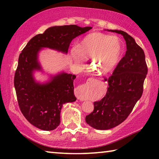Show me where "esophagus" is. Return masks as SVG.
<instances>
[{
	"instance_id": "1",
	"label": "esophagus",
	"mask_w": 159,
	"mask_h": 159,
	"mask_svg": "<svg viewBox=\"0 0 159 159\" xmlns=\"http://www.w3.org/2000/svg\"><path fill=\"white\" fill-rule=\"evenodd\" d=\"M93 79H90L87 80V83H90L92 81ZM86 89V85H82L80 86H78V87L75 89V95L76 96L78 99H79L80 101H83L85 99V90Z\"/></svg>"
}]
</instances>
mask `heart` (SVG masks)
Listing matches in <instances>:
<instances>
[{"mask_svg": "<svg viewBox=\"0 0 159 159\" xmlns=\"http://www.w3.org/2000/svg\"><path fill=\"white\" fill-rule=\"evenodd\" d=\"M123 51L121 39L100 32L85 36L71 54L76 63L82 65L84 59L92 58L91 66L96 71L107 74L114 71L119 64Z\"/></svg>", "mask_w": 159, "mask_h": 159, "instance_id": "b5f03b06", "label": "heart"}]
</instances>
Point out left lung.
<instances>
[{"label": "left lung", "mask_w": 159, "mask_h": 159, "mask_svg": "<svg viewBox=\"0 0 159 159\" xmlns=\"http://www.w3.org/2000/svg\"><path fill=\"white\" fill-rule=\"evenodd\" d=\"M121 34L127 50L109 79V88L101 100L94 102V110L85 116L88 125L98 130H108L127 118L142 97L147 74L143 50L133 37L119 30H107Z\"/></svg>", "instance_id": "obj_1"}]
</instances>
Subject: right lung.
<instances>
[{
    "instance_id": "add662e5",
    "label": "right lung",
    "mask_w": 159,
    "mask_h": 159,
    "mask_svg": "<svg viewBox=\"0 0 159 159\" xmlns=\"http://www.w3.org/2000/svg\"><path fill=\"white\" fill-rule=\"evenodd\" d=\"M92 27L77 25L55 26L32 38L20 53L14 85L19 107L24 116L43 130H55L60 123L64 104L76 100L74 93L76 76L61 72L51 76L49 81H36L34 72L42 70L38 55L43 48L66 54L72 40Z\"/></svg>"
}]
</instances>
